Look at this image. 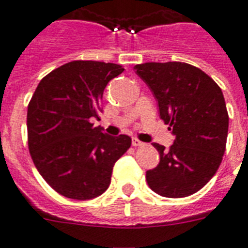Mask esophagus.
Masks as SVG:
<instances>
[{"instance_id": "1", "label": "esophagus", "mask_w": 248, "mask_h": 248, "mask_svg": "<svg viewBox=\"0 0 248 248\" xmlns=\"http://www.w3.org/2000/svg\"><path fill=\"white\" fill-rule=\"evenodd\" d=\"M132 144H133L134 147H140V146H143V142H140V140H137V138H133L132 140Z\"/></svg>"}]
</instances>
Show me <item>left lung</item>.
I'll use <instances>...</instances> for the list:
<instances>
[{
    "label": "left lung",
    "instance_id": "left-lung-1",
    "mask_svg": "<svg viewBox=\"0 0 248 248\" xmlns=\"http://www.w3.org/2000/svg\"><path fill=\"white\" fill-rule=\"evenodd\" d=\"M134 69L175 137L169 150L154 143L160 162L146 171L148 186L169 199L193 195L214 177L224 155L229 118L220 87L201 69L179 61Z\"/></svg>",
    "mask_w": 248,
    "mask_h": 248
}]
</instances>
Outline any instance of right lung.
<instances>
[{
    "label": "right lung",
    "mask_w": 248,
    "mask_h": 248,
    "mask_svg": "<svg viewBox=\"0 0 248 248\" xmlns=\"http://www.w3.org/2000/svg\"><path fill=\"white\" fill-rule=\"evenodd\" d=\"M122 65L71 61L39 82L27 115L28 146L35 168L60 195L92 200L111 182L112 168L130 147L129 136L102 133L101 100Z\"/></svg>",
    "instance_id": "right-lung-1"
}]
</instances>
